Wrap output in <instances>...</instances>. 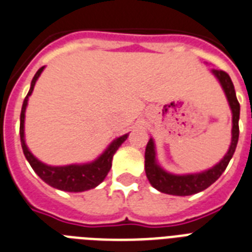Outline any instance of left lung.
Returning <instances> with one entry per match:
<instances>
[{"instance_id":"left-lung-1","label":"left lung","mask_w":252,"mask_h":252,"mask_svg":"<svg viewBox=\"0 0 252 252\" xmlns=\"http://www.w3.org/2000/svg\"><path fill=\"white\" fill-rule=\"evenodd\" d=\"M211 73L216 77V80L219 81L220 86L225 94L228 104H229L230 111H232V140H230L229 149L223 158L213 167L201 172L178 175V174L166 171L165 168L159 165L157 161L155 140L153 138H151L147 144V148H145V174H147L151 186L159 192L172 194V196H190V194L202 192L220 178V175L223 174L233 157L237 143H238V135H240V127H238L240 103L237 100L233 82L228 73H225L224 70L218 69H211Z\"/></svg>"}]
</instances>
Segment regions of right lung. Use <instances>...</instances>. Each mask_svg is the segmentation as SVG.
Returning a JSON list of instances; mask_svg holds the SVG:
<instances>
[{"mask_svg": "<svg viewBox=\"0 0 252 252\" xmlns=\"http://www.w3.org/2000/svg\"><path fill=\"white\" fill-rule=\"evenodd\" d=\"M43 69H45V66L37 70V73L34 74L32 82H31V89H29L26 99L23 101L22 113H20V141H22L23 153H24L27 161L29 162V165L32 166L37 175L53 188L74 193L85 192V190L95 188L108 175V172L112 167V158H113L114 153L120 148V145L127 139L128 134H125L120 138L114 139L111 144L108 145L107 149L97 158L91 162L72 163V165L65 166H51L39 161L36 156L29 151L28 145L26 143L24 122H26V111L27 105H28V99L32 95L34 85H36L37 80L43 72Z\"/></svg>", "mask_w": 252, "mask_h": 252, "instance_id": "add662e5", "label": "right lung"}]
</instances>
